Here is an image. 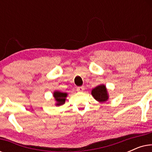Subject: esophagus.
Returning a JSON list of instances; mask_svg holds the SVG:
<instances>
[{
  "label": "esophagus",
  "mask_w": 152,
  "mask_h": 152,
  "mask_svg": "<svg viewBox=\"0 0 152 152\" xmlns=\"http://www.w3.org/2000/svg\"><path fill=\"white\" fill-rule=\"evenodd\" d=\"M84 86H80V87H77V91H79V92H82V91H84Z\"/></svg>",
  "instance_id": "esophagus-1"
}]
</instances>
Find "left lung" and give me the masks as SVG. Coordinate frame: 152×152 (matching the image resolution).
<instances>
[{"label":"left lung","mask_w":152,"mask_h":152,"mask_svg":"<svg viewBox=\"0 0 152 152\" xmlns=\"http://www.w3.org/2000/svg\"><path fill=\"white\" fill-rule=\"evenodd\" d=\"M91 94L93 97L99 102H104L108 100L109 99V95L106 88V86L104 84L99 85L93 88L91 91Z\"/></svg>","instance_id":"left-lung-1"}]
</instances>
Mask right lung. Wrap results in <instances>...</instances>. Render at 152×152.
<instances>
[{"instance_id": "1", "label": "right lung", "mask_w": 152, "mask_h": 152, "mask_svg": "<svg viewBox=\"0 0 152 152\" xmlns=\"http://www.w3.org/2000/svg\"><path fill=\"white\" fill-rule=\"evenodd\" d=\"M67 93H62L60 91H56L53 93V96L55 97L56 102V106H60L64 104L65 103L66 98L67 97Z\"/></svg>"}]
</instances>
